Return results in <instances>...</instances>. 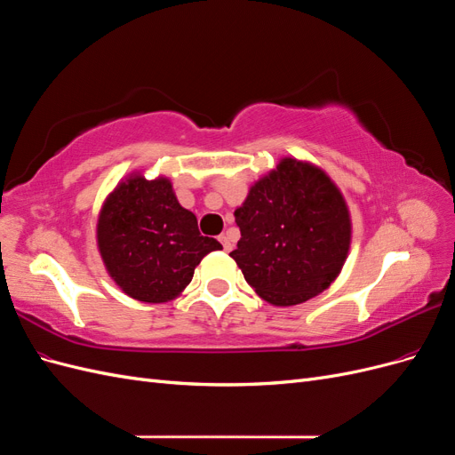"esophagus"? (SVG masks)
<instances>
[{"label": "esophagus", "instance_id": "34e87169", "mask_svg": "<svg viewBox=\"0 0 455 455\" xmlns=\"http://www.w3.org/2000/svg\"><path fill=\"white\" fill-rule=\"evenodd\" d=\"M218 241L222 243V249H224V252H229V251H231V241H229L226 235H220V237H218Z\"/></svg>", "mask_w": 455, "mask_h": 455}]
</instances>
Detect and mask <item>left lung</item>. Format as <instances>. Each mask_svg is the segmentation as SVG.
I'll return each instance as SVG.
<instances>
[{"instance_id":"8db88e82","label":"left lung","mask_w":455,"mask_h":455,"mask_svg":"<svg viewBox=\"0 0 455 455\" xmlns=\"http://www.w3.org/2000/svg\"><path fill=\"white\" fill-rule=\"evenodd\" d=\"M237 261L246 283L273 306L321 294L339 275L351 218L336 184L309 163L286 157L251 188L235 211Z\"/></svg>"}]
</instances>
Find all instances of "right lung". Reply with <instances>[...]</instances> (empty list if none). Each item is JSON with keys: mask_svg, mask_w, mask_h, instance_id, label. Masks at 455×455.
<instances>
[{"mask_svg": "<svg viewBox=\"0 0 455 455\" xmlns=\"http://www.w3.org/2000/svg\"><path fill=\"white\" fill-rule=\"evenodd\" d=\"M96 239L109 277L148 304L176 298L201 259L222 249L201 235L196 214L178 203L171 180H146L140 174H131L108 196Z\"/></svg>", "mask_w": 455, "mask_h": 455, "instance_id": "add662e5", "label": "right lung"}]
</instances>
